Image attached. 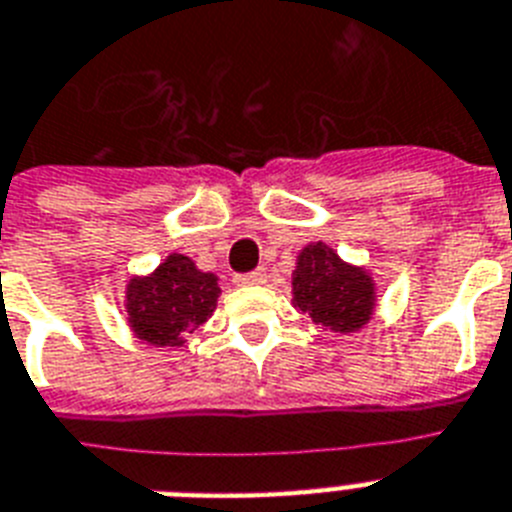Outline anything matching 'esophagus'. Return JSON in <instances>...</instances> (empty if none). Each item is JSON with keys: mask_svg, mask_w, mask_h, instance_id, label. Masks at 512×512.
Segmentation results:
<instances>
[{"mask_svg": "<svg viewBox=\"0 0 512 512\" xmlns=\"http://www.w3.org/2000/svg\"><path fill=\"white\" fill-rule=\"evenodd\" d=\"M236 286H257V283H265L263 270H249V273H239L234 278Z\"/></svg>", "mask_w": 512, "mask_h": 512, "instance_id": "1", "label": "esophagus"}]
</instances>
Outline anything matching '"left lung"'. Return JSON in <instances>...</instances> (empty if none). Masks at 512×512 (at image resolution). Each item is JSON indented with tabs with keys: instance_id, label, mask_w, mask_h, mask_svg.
<instances>
[{
	"instance_id": "left-lung-1",
	"label": "left lung",
	"mask_w": 512,
	"mask_h": 512,
	"mask_svg": "<svg viewBox=\"0 0 512 512\" xmlns=\"http://www.w3.org/2000/svg\"><path fill=\"white\" fill-rule=\"evenodd\" d=\"M294 304L333 333H354L375 307V286L325 244H307L294 270Z\"/></svg>"
}]
</instances>
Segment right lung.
Listing matches in <instances>:
<instances>
[{"mask_svg": "<svg viewBox=\"0 0 512 512\" xmlns=\"http://www.w3.org/2000/svg\"><path fill=\"white\" fill-rule=\"evenodd\" d=\"M218 278L197 270L190 257L169 255L148 278L127 286L130 325L140 341L153 346H182L184 336L213 315L218 302Z\"/></svg>", "mask_w": 512, "mask_h": 512, "instance_id": "add662e5", "label": "right lung"}]
</instances>
